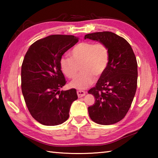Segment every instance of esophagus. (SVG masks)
<instances>
[{
  "label": "esophagus",
  "mask_w": 158,
  "mask_h": 158,
  "mask_svg": "<svg viewBox=\"0 0 158 158\" xmlns=\"http://www.w3.org/2000/svg\"><path fill=\"white\" fill-rule=\"evenodd\" d=\"M77 95H78L79 98H82L85 95V92L84 90H77Z\"/></svg>",
  "instance_id": "34e87169"
}]
</instances>
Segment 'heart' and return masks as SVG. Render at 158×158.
<instances>
[{
    "label": "heart",
    "instance_id": "obj_1",
    "mask_svg": "<svg viewBox=\"0 0 158 158\" xmlns=\"http://www.w3.org/2000/svg\"><path fill=\"white\" fill-rule=\"evenodd\" d=\"M109 58L110 53L105 44L82 42L72 49L71 57L60 58V67L68 79L74 78L81 67L82 72L70 83V86L85 89L95 81V75L100 76L105 71Z\"/></svg>",
    "mask_w": 158,
    "mask_h": 158
}]
</instances>
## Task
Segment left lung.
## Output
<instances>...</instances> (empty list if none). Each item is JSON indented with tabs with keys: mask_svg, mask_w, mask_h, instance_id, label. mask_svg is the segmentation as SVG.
<instances>
[{
	"mask_svg": "<svg viewBox=\"0 0 158 158\" xmlns=\"http://www.w3.org/2000/svg\"><path fill=\"white\" fill-rule=\"evenodd\" d=\"M105 44L110 58L108 66L95 87L89 93L95 97V104L88 108L90 118L100 125L116 123L129 110L137 86V62L130 44L123 37L112 32H97L85 35Z\"/></svg>",
	"mask_w": 158,
	"mask_h": 158,
	"instance_id": "1",
	"label": "left lung"
}]
</instances>
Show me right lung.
I'll return each instance as SVG.
<instances>
[{"mask_svg": "<svg viewBox=\"0 0 158 158\" xmlns=\"http://www.w3.org/2000/svg\"><path fill=\"white\" fill-rule=\"evenodd\" d=\"M79 40L74 35H52L31 45L21 65V91L29 112L40 123L53 126L69 118L77 90H60L66 81L60 59Z\"/></svg>", "mask_w": 158, "mask_h": 158, "instance_id": "obj_1", "label": "right lung"}]
</instances>
